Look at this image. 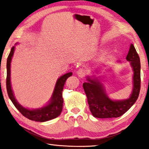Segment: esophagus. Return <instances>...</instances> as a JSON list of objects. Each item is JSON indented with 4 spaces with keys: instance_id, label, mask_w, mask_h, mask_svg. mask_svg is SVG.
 <instances>
[{
    "instance_id": "obj_1",
    "label": "esophagus",
    "mask_w": 149,
    "mask_h": 149,
    "mask_svg": "<svg viewBox=\"0 0 149 149\" xmlns=\"http://www.w3.org/2000/svg\"><path fill=\"white\" fill-rule=\"evenodd\" d=\"M86 73H87V71L85 69H80V70H79L78 71V75L79 77H81V78H83V77H85V75H86Z\"/></svg>"
}]
</instances>
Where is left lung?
<instances>
[{
    "label": "left lung",
    "mask_w": 149,
    "mask_h": 149,
    "mask_svg": "<svg viewBox=\"0 0 149 149\" xmlns=\"http://www.w3.org/2000/svg\"><path fill=\"white\" fill-rule=\"evenodd\" d=\"M126 60L130 62L134 70V87L129 98L123 100H112L106 94L102 85L95 78L87 77L88 82L83 86L87 97L89 109L97 118L119 117L126 113L137 100L140 90V61L133 44L130 45Z\"/></svg>",
    "instance_id": "obj_1"
}]
</instances>
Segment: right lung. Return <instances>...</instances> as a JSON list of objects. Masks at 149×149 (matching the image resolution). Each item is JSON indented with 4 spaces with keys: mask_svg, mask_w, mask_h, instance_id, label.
I'll use <instances>...</instances> for the list:
<instances>
[{
    "mask_svg": "<svg viewBox=\"0 0 149 149\" xmlns=\"http://www.w3.org/2000/svg\"><path fill=\"white\" fill-rule=\"evenodd\" d=\"M15 47L11 48V52L7 58V80H6V85H7V91L8 95L11 100L14 106L16 107L18 111L22 113V115L28 118L32 121H35L38 122H44L55 119L60 115L62 111L63 107V100L62 97V91L64 89L65 83L66 79L72 74V72L66 73L60 77L57 81L56 87H55L54 91L53 93V95L50 102L48 105L41 108V109L36 110H29L25 109L22 106L19 104L16 101L14 97L13 91L11 89V80H10V75H11V62L12 57L13 56Z\"/></svg>",
    "mask_w": 149,
    "mask_h": 149,
    "instance_id": "add662e5",
    "label": "right lung"
}]
</instances>
